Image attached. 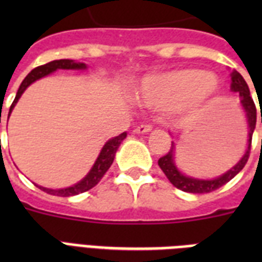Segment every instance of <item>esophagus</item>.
Masks as SVG:
<instances>
[{"instance_id":"obj_1","label":"esophagus","mask_w":262,"mask_h":262,"mask_svg":"<svg viewBox=\"0 0 262 262\" xmlns=\"http://www.w3.org/2000/svg\"><path fill=\"white\" fill-rule=\"evenodd\" d=\"M151 130H152V125H149V123H141V125H139V126L135 129L136 133H148V132H151Z\"/></svg>"}]
</instances>
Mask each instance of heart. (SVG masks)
<instances>
[{"mask_svg": "<svg viewBox=\"0 0 262 262\" xmlns=\"http://www.w3.org/2000/svg\"><path fill=\"white\" fill-rule=\"evenodd\" d=\"M219 81L212 73L199 69H179L147 77L139 98L152 107L175 111H197L209 106L217 96Z\"/></svg>", "mask_w": 262, "mask_h": 262, "instance_id": "1", "label": "heart"}]
</instances>
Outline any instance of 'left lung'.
Returning <instances> with one entry per match:
<instances>
[{
    "label": "left lung",
    "instance_id": "8db88e82",
    "mask_svg": "<svg viewBox=\"0 0 262 262\" xmlns=\"http://www.w3.org/2000/svg\"><path fill=\"white\" fill-rule=\"evenodd\" d=\"M231 90L234 92H239L241 96V103L244 106L245 111H246V115H248L249 121V140H248V148H246V152L242 156V159L238 162V163L228 170L226 174H223L222 177L216 179H194L189 178L186 175L181 174L178 171V168L175 167L174 164V143L171 144V148L170 151L166 154L164 156H162L158 163H159L160 168L163 170V172L166 174V177L168 178V181L174 185L175 187H178L181 190L187 191V193H209V191H213L216 189H219L223 185H226L227 182H230L234 177H235L238 172L245 167V164L248 163L249 156H250V148H252V137L253 132H254V127H256V119H257V110L256 104L253 102L252 96H250V91H249L248 84L244 80V77L238 73V72H232L231 75ZM261 123H262V114H261Z\"/></svg>",
    "mask_w": 262,
    "mask_h": 262
}]
</instances>
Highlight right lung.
<instances>
[{"label": "right lung", "instance_id": "add662e5", "mask_svg": "<svg viewBox=\"0 0 262 262\" xmlns=\"http://www.w3.org/2000/svg\"><path fill=\"white\" fill-rule=\"evenodd\" d=\"M85 63L83 62H75L72 59H55V61H51V62L46 63V65H42V67H38L32 69V71L27 75V77L23 80L21 85L18 88L17 94H16V98H14L13 103L9 108V114L13 110L14 104L17 103L18 98L21 96V94L26 91V88L32 84L34 81H36L38 79H42L45 76L50 75L57 69H85ZM9 114H8V118H9ZM126 137V133H122V135L117 136L114 139H111L110 141H107L103 147L100 155L95 162L94 167L88 172V175L83 181H80L79 183H76L73 186L67 187V189H59V190H53V189H46V187L39 186V189L43 191H46L49 194L53 195H62V197H69V195H76L80 194V193H84V191L90 190L94 186H96L100 179L103 178V175L106 174L107 170L110 168V166L113 164V160H114L115 152L118 149L119 144L122 143V140Z\"/></svg>", "mask_w": 262, "mask_h": 262}]
</instances>
